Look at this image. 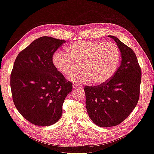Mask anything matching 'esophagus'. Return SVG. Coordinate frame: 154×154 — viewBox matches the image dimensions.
<instances>
[{
  "mask_svg": "<svg viewBox=\"0 0 154 154\" xmlns=\"http://www.w3.org/2000/svg\"><path fill=\"white\" fill-rule=\"evenodd\" d=\"M72 87H73V88H83V87H82V86H80V85H77V84H73Z\"/></svg>",
  "mask_w": 154,
  "mask_h": 154,
  "instance_id": "34e87169",
  "label": "esophagus"
}]
</instances>
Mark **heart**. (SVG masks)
<instances>
[{
    "label": "heart",
    "instance_id": "obj_1",
    "mask_svg": "<svg viewBox=\"0 0 154 154\" xmlns=\"http://www.w3.org/2000/svg\"><path fill=\"white\" fill-rule=\"evenodd\" d=\"M68 54L55 52L52 63L64 76H70L80 69L83 71L70 77L75 82H90L97 85L109 81L116 73L120 61L119 48L112 43L81 41L67 48Z\"/></svg>",
    "mask_w": 154,
    "mask_h": 154
}]
</instances>
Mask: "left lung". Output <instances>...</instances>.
<instances>
[{"mask_svg": "<svg viewBox=\"0 0 154 154\" xmlns=\"http://www.w3.org/2000/svg\"><path fill=\"white\" fill-rule=\"evenodd\" d=\"M122 62L113 77L96 86H85L86 106L91 120L101 127L118 125L136 106L142 72L135 52L114 36Z\"/></svg>", "mask_w": 154, "mask_h": 154, "instance_id": "obj_1", "label": "left lung"}]
</instances>
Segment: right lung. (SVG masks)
I'll list each match as a JSON object with an SVG mask.
<instances>
[{"instance_id":"right-lung-1","label":"right lung","mask_w":154,"mask_h":154,"mask_svg":"<svg viewBox=\"0 0 154 154\" xmlns=\"http://www.w3.org/2000/svg\"><path fill=\"white\" fill-rule=\"evenodd\" d=\"M42 36L19 52L14 63L10 86L14 104L29 122L50 126L62 115V106L72 91V82L56 69L52 56L65 43Z\"/></svg>"}]
</instances>
